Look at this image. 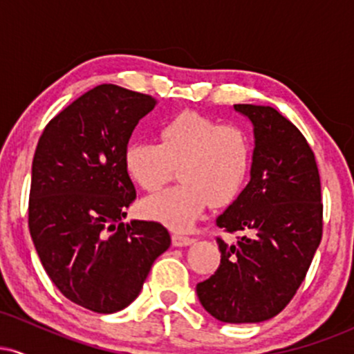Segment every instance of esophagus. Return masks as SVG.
Segmentation results:
<instances>
[{"mask_svg": "<svg viewBox=\"0 0 354 354\" xmlns=\"http://www.w3.org/2000/svg\"><path fill=\"white\" fill-rule=\"evenodd\" d=\"M191 243H194L193 238L189 236H185V234L181 233H174L173 234V246H189Z\"/></svg>", "mask_w": 354, "mask_h": 354, "instance_id": "obj_1", "label": "esophagus"}]
</instances>
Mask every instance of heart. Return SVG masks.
<instances>
[{
	"label": "heart",
	"instance_id": "obj_1",
	"mask_svg": "<svg viewBox=\"0 0 354 354\" xmlns=\"http://www.w3.org/2000/svg\"><path fill=\"white\" fill-rule=\"evenodd\" d=\"M158 145L131 141L123 165L141 189L156 193L171 180L178 166L181 185L149 198L141 205L148 218L188 228L206 205H228L238 196L251 166V143L238 124H219L194 111L166 118L156 128Z\"/></svg>",
	"mask_w": 354,
	"mask_h": 354
}]
</instances>
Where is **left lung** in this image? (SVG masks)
Returning a JSON list of instances; mask_svg holds the SVG:
<instances>
[{
  "label": "left lung",
  "mask_w": 354,
  "mask_h": 354,
  "mask_svg": "<svg viewBox=\"0 0 354 354\" xmlns=\"http://www.w3.org/2000/svg\"><path fill=\"white\" fill-rule=\"evenodd\" d=\"M234 109L253 123L251 180L216 218L238 241L216 238L221 263L196 293L223 323H259L284 310L310 270L323 236L321 183L315 153L290 120L271 106Z\"/></svg>",
  "instance_id": "1"
}]
</instances>
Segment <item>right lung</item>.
<instances>
[{
	"instance_id": "obj_1",
	"label": "right lung",
	"mask_w": 354,
	"mask_h": 354,
	"mask_svg": "<svg viewBox=\"0 0 354 354\" xmlns=\"http://www.w3.org/2000/svg\"><path fill=\"white\" fill-rule=\"evenodd\" d=\"M154 104L100 84L53 118L36 146L28 208L36 253L61 293L95 313L128 306L171 245L160 223H121L136 200L123 153Z\"/></svg>"
}]
</instances>
